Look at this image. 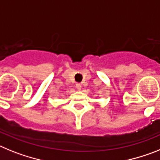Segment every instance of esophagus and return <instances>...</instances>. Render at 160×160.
<instances>
[{
    "label": "esophagus",
    "mask_w": 160,
    "mask_h": 160,
    "mask_svg": "<svg viewBox=\"0 0 160 160\" xmlns=\"http://www.w3.org/2000/svg\"><path fill=\"white\" fill-rule=\"evenodd\" d=\"M76 89L79 90V91H80V90L82 89V86L80 85V84H76Z\"/></svg>",
    "instance_id": "esophagus-1"
}]
</instances>
